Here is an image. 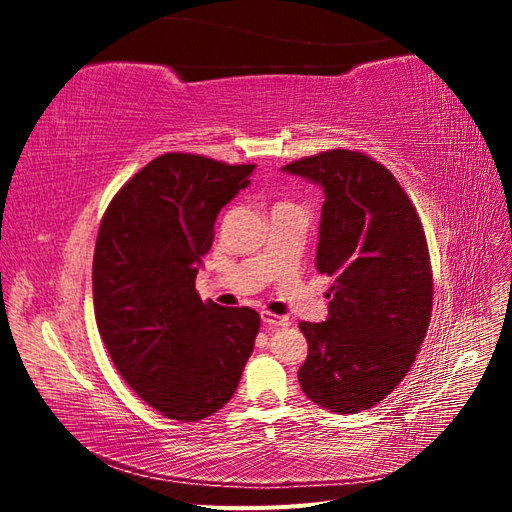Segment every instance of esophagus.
Masks as SVG:
<instances>
[{"instance_id":"1","label":"esophagus","mask_w":512,"mask_h":512,"mask_svg":"<svg viewBox=\"0 0 512 512\" xmlns=\"http://www.w3.org/2000/svg\"><path fill=\"white\" fill-rule=\"evenodd\" d=\"M260 318H262V322L267 324L269 329H277V327H288V324H290V318H288V316H275V314L267 312V309H262V312H260Z\"/></svg>"}]
</instances>
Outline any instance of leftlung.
<instances>
[{
    "label": "left lung",
    "instance_id": "left-lung-1",
    "mask_svg": "<svg viewBox=\"0 0 512 512\" xmlns=\"http://www.w3.org/2000/svg\"><path fill=\"white\" fill-rule=\"evenodd\" d=\"M324 190L316 269L335 277L329 318L301 322L303 393L339 414L376 406L404 380L433 303L429 250L408 194L376 160L348 149L286 164Z\"/></svg>",
    "mask_w": 512,
    "mask_h": 512
}]
</instances>
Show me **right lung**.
<instances>
[{"label": "right lung", "mask_w": 512, "mask_h": 512, "mask_svg": "<svg viewBox=\"0 0 512 512\" xmlns=\"http://www.w3.org/2000/svg\"><path fill=\"white\" fill-rule=\"evenodd\" d=\"M254 164L164 153L108 205L94 254L102 342L130 389L175 421H200L235 395L260 316L203 303L194 288L213 226Z\"/></svg>", "instance_id": "obj_1"}]
</instances>
